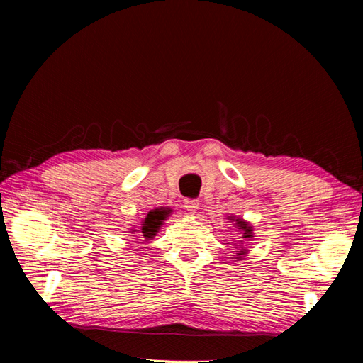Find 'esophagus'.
Masks as SVG:
<instances>
[{
  "label": "esophagus",
  "instance_id": "obj_1",
  "mask_svg": "<svg viewBox=\"0 0 363 363\" xmlns=\"http://www.w3.org/2000/svg\"><path fill=\"white\" fill-rule=\"evenodd\" d=\"M199 206H200L199 200H195V199H186L184 200V207L188 208L189 212H195L196 208H199Z\"/></svg>",
  "mask_w": 363,
  "mask_h": 363
}]
</instances>
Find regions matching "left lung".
<instances>
[{"label": "left lung", "mask_w": 363, "mask_h": 363, "mask_svg": "<svg viewBox=\"0 0 363 363\" xmlns=\"http://www.w3.org/2000/svg\"><path fill=\"white\" fill-rule=\"evenodd\" d=\"M230 218H232V216H230ZM232 221H235V223L238 224V227L244 232L242 238H245V239H247V238H251V236H252V235H251V233H252V228H251L247 223H244L242 219H232ZM240 242H242V240H240ZM236 255H239V257H238V259H240V257H242V256L245 255V250H240V251H238Z\"/></svg>", "instance_id": "8db88e82"}]
</instances>
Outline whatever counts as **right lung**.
Here are the masks:
<instances>
[{
    "instance_id": "add662e5",
    "label": "right lung",
    "mask_w": 363,
    "mask_h": 363,
    "mask_svg": "<svg viewBox=\"0 0 363 363\" xmlns=\"http://www.w3.org/2000/svg\"><path fill=\"white\" fill-rule=\"evenodd\" d=\"M169 211H162V208H156V211H151L148 212L147 218L144 224H142V236L144 238H155L156 236V232L159 230V227L162 225V221L164 218H167Z\"/></svg>"
}]
</instances>
